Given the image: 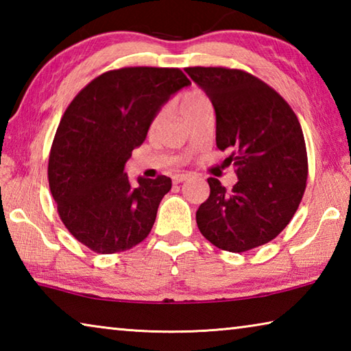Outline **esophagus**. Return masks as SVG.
<instances>
[{"mask_svg": "<svg viewBox=\"0 0 351 351\" xmlns=\"http://www.w3.org/2000/svg\"><path fill=\"white\" fill-rule=\"evenodd\" d=\"M190 178V173H180V175H175L173 176V181L178 184V182H184V181H187Z\"/></svg>", "mask_w": 351, "mask_h": 351, "instance_id": "1", "label": "esophagus"}]
</instances>
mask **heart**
Here are the masks:
<instances>
[{"label": "heart", "instance_id": "b5f03b06", "mask_svg": "<svg viewBox=\"0 0 351 351\" xmlns=\"http://www.w3.org/2000/svg\"><path fill=\"white\" fill-rule=\"evenodd\" d=\"M203 102H207V99L203 96V94L195 93V91L184 94L182 99H181V104H180V112L182 114L184 111L193 108V106H197L198 104H203ZM159 117H161V116H158L156 121Z\"/></svg>", "mask_w": 351, "mask_h": 351}]
</instances>
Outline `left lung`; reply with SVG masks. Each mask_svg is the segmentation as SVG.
<instances>
[{"mask_svg": "<svg viewBox=\"0 0 351 351\" xmlns=\"http://www.w3.org/2000/svg\"><path fill=\"white\" fill-rule=\"evenodd\" d=\"M210 99L217 116V147L234 153L237 181L226 190L209 178L210 195L197 224L212 245L245 252L287 228L304 197L308 159L299 119L280 94L240 69L186 68Z\"/></svg>", "mask_w": 351, "mask_h": 351, "instance_id": "8db88e82", "label": "left lung"}]
</instances>
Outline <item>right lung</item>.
<instances>
[{
	"instance_id": "obj_1",
	"label": "right lung",
	"mask_w": 351,
	"mask_h": 351,
	"mask_svg": "<svg viewBox=\"0 0 351 351\" xmlns=\"http://www.w3.org/2000/svg\"><path fill=\"white\" fill-rule=\"evenodd\" d=\"M190 80L178 68L108 71L64 111L51 147L47 178L63 224L97 254L122 252L147 239L171 180L139 176L125 164L145 141L164 104Z\"/></svg>"
}]
</instances>
